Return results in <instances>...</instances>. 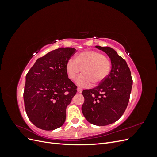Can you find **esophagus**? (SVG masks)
Returning <instances> with one entry per match:
<instances>
[{
	"instance_id": "esophagus-1",
	"label": "esophagus",
	"mask_w": 157,
	"mask_h": 157,
	"mask_svg": "<svg viewBox=\"0 0 157 157\" xmlns=\"http://www.w3.org/2000/svg\"><path fill=\"white\" fill-rule=\"evenodd\" d=\"M77 92H78V93H82V89L81 88H77Z\"/></svg>"
}]
</instances>
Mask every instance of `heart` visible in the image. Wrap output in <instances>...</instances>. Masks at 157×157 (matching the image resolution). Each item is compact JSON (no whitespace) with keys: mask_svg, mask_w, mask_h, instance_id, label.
<instances>
[{"mask_svg":"<svg viewBox=\"0 0 157 157\" xmlns=\"http://www.w3.org/2000/svg\"><path fill=\"white\" fill-rule=\"evenodd\" d=\"M111 61L103 54L95 50H88L78 54L75 59H70L66 63L65 70L68 78L74 80L82 69V75L77 79L79 86H88L101 83L109 74Z\"/></svg>","mask_w":157,"mask_h":157,"instance_id":"obj_1","label":"heart"}]
</instances>
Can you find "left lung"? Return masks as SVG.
Here are the masks:
<instances>
[{"instance_id":"left-lung-1","label":"left lung","mask_w":157,"mask_h":157,"mask_svg":"<svg viewBox=\"0 0 157 157\" xmlns=\"http://www.w3.org/2000/svg\"><path fill=\"white\" fill-rule=\"evenodd\" d=\"M110 58L111 72L103 81L92 89L84 90L82 111L94 125L107 126L122 117L130 99L133 80L130 70L122 57L110 47L96 46Z\"/></svg>"}]
</instances>
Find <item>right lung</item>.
<instances>
[{"label": "right lung", "instance_id": "add662e5", "mask_svg": "<svg viewBox=\"0 0 157 157\" xmlns=\"http://www.w3.org/2000/svg\"><path fill=\"white\" fill-rule=\"evenodd\" d=\"M76 52L59 48L38 59L26 75L23 99L27 115L37 128L53 130L62 126L66 108L77 86L68 78L65 66Z\"/></svg>", "mask_w": 157, "mask_h": 157}]
</instances>
